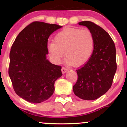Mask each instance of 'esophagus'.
<instances>
[{
    "instance_id": "34e87169",
    "label": "esophagus",
    "mask_w": 127,
    "mask_h": 127,
    "mask_svg": "<svg viewBox=\"0 0 127 127\" xmlns=\"http://www.w3.org/2000/svg\"><path fill=\"white\" fill-rule=\"evenodd\" d=\"M68 71V69L67 68L64 67H63L62 68V72L63 73H65V72H67Z\"/></svg>"
}]
</instances>
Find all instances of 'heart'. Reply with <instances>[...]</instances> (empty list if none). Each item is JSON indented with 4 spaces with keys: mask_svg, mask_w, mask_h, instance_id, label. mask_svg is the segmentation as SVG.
Returning <instances> with one entry per match:
<instances>
[{
    "mask_svg": "<svg viewBox=\"0 0 127 127\" xmlns=\"http://www.w3.org/2000/svg\"><path fill=\"white\" fill-rule=\"evenodd\" d=\"M94 37L88 29L68 28L56 34L54 43H49V56L59 63L64 56L67 62L73 66L83 64L91 57L94 49Z\"/></svg>",
    "mask_w": 127,
    "mask_h": 127,
    "instance_id": "obj_1",
    "label": "heart"
}]
</instances>
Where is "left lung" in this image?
Wrapping results in <instances>:
<instances>
[{
    "mask_svg": "<svg viewBox=\"0 0 127 127\" xmlns=\"http://www.w3.org/2000/svg\"><path fill=\"white\" fill-rule=\"evenodd\" d=\"M79 25L88 27L94 37V49L91 57L76 70L78 80L73 87L79 98L93 100L109 90L116 71V48L109 34L100 26L84 21Z\"/></svg>",
    "mask_w": 127,
    "mask_h": 127,
    "instance_id": "8db88e82",
    "label": "left lung"
}]
</instances>
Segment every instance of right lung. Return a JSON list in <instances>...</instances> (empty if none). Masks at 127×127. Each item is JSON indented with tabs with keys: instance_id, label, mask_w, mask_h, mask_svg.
Wrapping results in <instances>:
<instances>
[{
	"instance_id": "obj_1",
	"label": "right lung",
	"mask_w": 127,
	"mask_h": 127,
	"mask_svg": "<svg viewBox=\"0 0 127 127\" xmlns=\"http://www.w3.org/2000/svg\"><path fill=\"white\" fill-rule=\"evenodd\" d=\"M62 26L34 21L21 30L12 45L9 75L16 94L26 101L40 103L54 91V83L62 76V67L46 59L48 39Z\"/></svg>"
}]
</instances>
